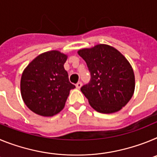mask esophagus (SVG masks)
I'll list each match as a JSON object with an SVG mask.
<instances>
[{
    "instance_id": "34e87169",
    "label": "esophagus",
    "mask_w": 157,
    "mask_h": 157,
    "mask_svg": "<svg viewBox=\"0 0 157 157\" xmlns=\"http://www.w3.org/2000/svg\"><path fill=\"white\" fill-rule=\"evenodd\" d=\"M82 85V83L81 82H78L76 83V88H77V89H80V88H81Z\"/></svg>"
}]
</instances>
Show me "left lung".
Returning <instances> with one entry per match:
<instances>
[{
	"instance_id": "obj_1",
	"label": "left lung",
	"mask_w": 157,
	"mask_h": 157,
	"mask_svg": "<svg viewBox=\"0 0 157 157\" xmlns=\"http://www.w3.org/2000/svg\"><path fill=\"white\" fill-rule=\"evenodd\" d=\"M78 53L86 63L91 78L81 91L93 109L101 113L120 111L134 92L132 67L125 56L110 45L100 44Z\"/></svg>"
}]
</instances>
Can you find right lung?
I'll use <instances>...</instances> for the list:
<instances>
[{
	"label": "right lung",
	"mask_w": 157,
	"mask_h": 157,
	"mask_svg": "<svg viewBox=\"0 0 157 157\" xmlns=\"http://www.w3.org/2000/svg\"><path fill=\"white\" fill-rule=\"evenodd\" d=\"M67 58L57 50L48 51L37 56L23 71L22 98L36 114L52 116L59 113L64 108L70 90L75 88L63 67Z\"/></svg>",
	"instance_id": "right-lung-1"
}]
</instances>
